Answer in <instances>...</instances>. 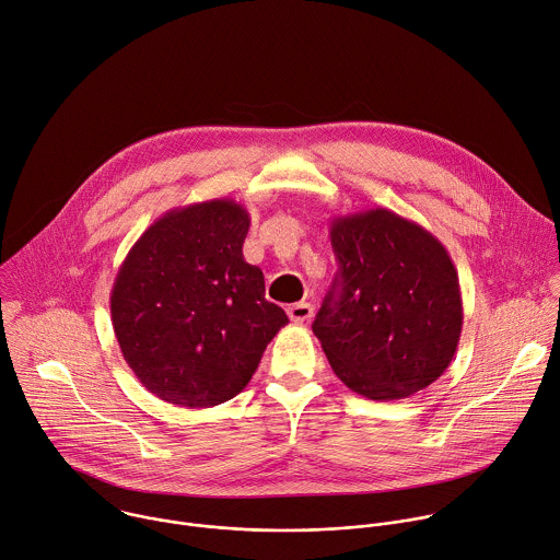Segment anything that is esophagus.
<instances>
[{"mask_svg": "<svg viewBox=\"0 0 560 560\" xmlns=\"http://www.w3.org/2000/svg\"><path fill=\"white\" fill-rule=\"evenodd\" d=\"M312 314H314V307H312L310 303H305V301L294 303V305L288 307V316H290V320H294V323H305V320L312 318Z\"/></svg>", "mask_w": 560, "mask_h": 560, "instance_id": "1", "label": "esophagus"}]
</instances>
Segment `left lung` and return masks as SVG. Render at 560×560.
Instances as JSON below:
<instances>
[{"label":"left lung","instance_id":"left-lung-1","mask_svg":"<svg viewBox=\"0 0 560 560\" xmlns=\"http://www.w3.org/2000/svg\"><path fill=\"white\" fill-rule=\"evenodd\" d=\"M336 279L312 331L334 374L369 400H402L451 364L464 323L448 250L387 209L334 218Z\"/></svg>","mask_w":560,"mask_h":560}]
</instances>
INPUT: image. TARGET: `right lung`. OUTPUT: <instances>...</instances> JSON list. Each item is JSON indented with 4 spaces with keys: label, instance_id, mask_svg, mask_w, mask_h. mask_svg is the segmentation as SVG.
<instances>
[{
    "label": "right lung",
    "instance_id": "1",
    "mask_svg": "<svg viewBox=\"0 0 560 560\" xmlns=\"http://www.w3.org/2000/svg\"><path fill=\"white\" fill-rule=\"evenodd\" d=\"M248 211L209 200L158 218L112 288V325L136 378L155 398L205 409L235 398L288 323L244 259Z\"/></svg>",
    "mask_w": 560,
    "mask_h": 560
}]
</instances>
